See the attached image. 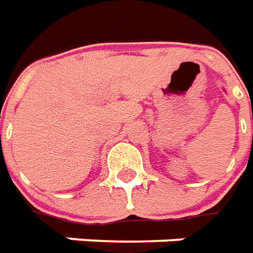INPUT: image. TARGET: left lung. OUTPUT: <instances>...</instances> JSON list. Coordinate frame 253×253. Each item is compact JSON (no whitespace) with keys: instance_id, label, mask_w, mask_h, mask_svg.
Segmentation results:
<instances>
[{"instance_id":"left-lung-1","label":"left lung","mask_w":253,"mask_h":253,"mask_svg":"<svg viewBox=\"0 0 253 253\" xmlns=\"http://www.w3.org/2000/svg\"><path fill=\"white\" fill-rule=\"evenodd\" d=\"M252 144H253V136H252Z\"/></svg>"}]
</instances>
